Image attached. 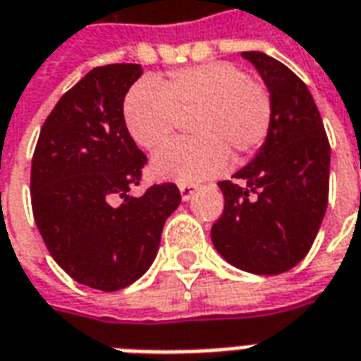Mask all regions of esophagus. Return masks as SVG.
<instances>
[{
	"mask_svg": "<svg viewBox=\"0 0 361 361\" xmlns=\"http://www.w3.org/2000/svg\"><path fill=\"white\" fill-rule=\"evenodd\" d=\"M195 189H197L195 183H180L181 199H183V201H189V199H191V195L195 193Z\"/></svg>",
	"mask_w": 361,
	"mask_h": 361,
	"instance_id": "obj_1",
	"label": "esophagus"
}]
</instances>
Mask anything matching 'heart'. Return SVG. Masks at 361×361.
Segmentation results:
<instances>
[{
	"label": "heart",
	"mask_w": 361,
	"mask_h": 361,
	"mask_svg": "<svg viewBox=\"0 0 361 361\" xmlns=\"http://www.w3.org/2000/svg\"><path fill=\"white\" fill-rule=\"evenodd\" d=\"M123 118L133 141L157 150L189 119V141L173 142L152 158V173L180 183L220 173L253 157L271 133L274 106L263 82L228 61L172 71L158 82H137L129 90Z\"/></svg>",
	"instance_id": "b5f03b06"
}]
</instances>
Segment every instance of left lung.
<instances>
[{
  "instance_id": "obj_1",
  "label": "left lung",
  "mask_w": 361,
  "mask_h": 361,
  "mask_svg": "<svg viewBox=\"0 0 361 361\" xmlns=\"http://www.w3.org/2000/svg\"><path fill=\"white\" fill-rule=\"evenodd\" d=\"M272 96L271 133L250 164L220 181L224 211L212 224L214 247L253 274H280L313 245L329 201L331 145L305 82L263 51H242Z\"/></svg>"
}]
</instances>
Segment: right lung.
<instances>
[{
    "mask_svg": "<svg viewBox=\"0 0 361 361\" xmlns=\"http://www.w3.org/2000/svg\"><path fill=\"white\" fill-rule=\"evenodd\" d=\"M141 73L137 63H111L85 75L44 121L30 168L32 214L50 255L104 292L147 272L181 203L176 183L127 195L147 164L123 119V98Z\"/></svg>",
    "mask_w": 361,
    "mask_h": 361,
    "instance_id": "add662e5",
    "label": "right lung"
}]
</instances>
